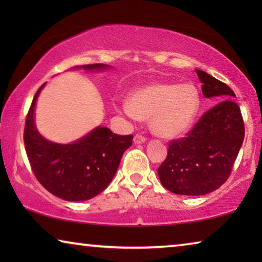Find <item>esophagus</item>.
<instances>
[{
    "label": "esophagus",
    "mask_w": 262,
    "mask_h": 262,
    "mask_svg": "<svg viewBox=\"0 0 262 262\" xmlns=\"http://www.w3.org/2000/svg\"><path fill=\"white\" fill-rule=\"evenodd\" d=\"M147 141V137H145L144 135H142V134H136L135 136H134V143H136V144H140V143H144V142Z\"/></svg>",
    "instance_id": "esophagus-1"
}]
</instances>
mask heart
<instances>
[{
	"label": "heart",
	"mask_w": 262,
	"mask_h": 262,
	"mask_svg": "<svg viewBox=\"0 0 262 262\" xmlns=\"http://www.w3.org/2000/svg\"><path fill=\"white\" fill-rule=\"evenodd\" d=\"M199 105V94L190 84L159 83L136 91L130 104L123 105L122 110L134 120L151 118L155 134L173 139L193 125Z\"/></svg>",
	"instance_id": "1"
}]
</instances>
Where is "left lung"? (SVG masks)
Instances as JSON below:
<instances>
[{"label":"left lung","instance_id":"obj_1","mask_svg":"<svg viewBox=\"0 0 262 262\" xmlns=\"http://www.w3.org/2000/svg\"><path fill=\"white\" fill-rule=\"evenodd\" d=\"M196 74L203 96L216 97L219 103L185 137L168 143L167 156L158 167L162 185L180 195H205L220 188L231 174L245 136L232 89L202 70L196 69Z\"/></svg>","mask_w":262,"mask_h":262}]
</instances>
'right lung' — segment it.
Wrapping results in <instances>:
<instances>
[{"instance_id": "add662e5", "label": "right lung", "mask_w": 262, "mask_h": 262, "mask_svg": "<svg viewBox=\"0 0 262 262\" xmlns=\"http://www.w3.org/2000/svg\"><path fill=\"white\" fill-rule=\"evenodd\" d=\"M106 67L96 63L82 68ZM45 84L38 89L25 120L24 144L31 168L43 188L55 196L67 201L89 200L112 181L123 152L133 143V135H118L98 127L73 144L45 140L33 121L35 100Z\"/></svg>"}]
</instances>
